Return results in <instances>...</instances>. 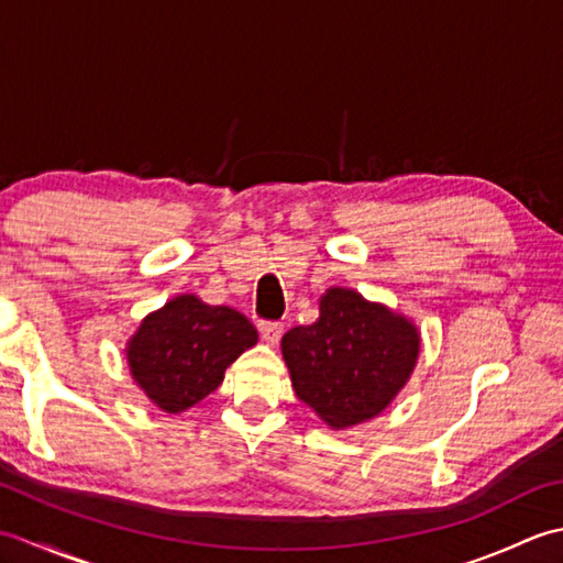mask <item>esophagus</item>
<instances>
[{"label": "esophagus", "instance_id": "esophagus-1", "mask_svg": "<svg viewBox=\"0 0 563 563\" xmlns=\"http://www.w3.org/2000/svg\"><path fill=\"white\" fill-rule=\"evenodd\" d=\"M258 331H261L263 341H266L268 345H275L283 336V324H280V321H261Z\"/></svg>", "mask_w": 563, "mask_h": 563}]
</instances>
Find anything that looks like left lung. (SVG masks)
<instances>
[{
    "label": "left lung",
    "instance_id": "left-lung-1",
    "mask_svg": "<svg viewBox=\"0 0 563 563\" xmlns=\"http://www.w3.org/2000/svg\"><path fill=\"white\" fill-rule=\"evenodd\" d=\"M280 351L297 397L343 430L373 421L397 399L421 355V331L353 288H329L314 324L290 329Z\"/></svg>",
    "mask_w": 563,
    "mask_h": 563
}]
</instances>
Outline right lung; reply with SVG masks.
<instances>
[{
  "label": "right lung",
  "mask_w": 563,
  "mask_h": 563,
  "mask_svg": "<svg viewBox=\"0 0 563 563\" xmlns=\"http://www.w3.org/2000/svg\"><path fill=\"white\" fill-rule=\"evenodd\" d=\"M256 343L258 331L242 312L186 292L140 321L125 343V361L159 411L184 413L218 389L224 369Z\"/></svg>",
  "instance_id": "1"
}]
</instances>
